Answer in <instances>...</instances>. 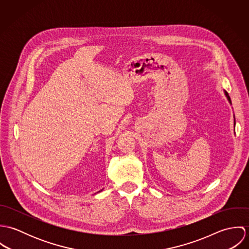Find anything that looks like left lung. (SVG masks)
<instances>
[{"mask_svg": "<svg viewBox=\"0 0 249 249\" xmlns=\"http://www.w3.org/2000/svg\"><path fill=\"white\" fill-rule=\"evenodd\" d=\"M224 95H225V97L227 98V100H228V102H229V104L231 105V100H230V97H229V95H228V93L224 90ZM234 119H235V117H234ZM234 126H235V120H234Z\"/></svg>", "mask_w": 249, "mask_h": 249, "instance_id": "1", "label": "left lung"}]
</instances>
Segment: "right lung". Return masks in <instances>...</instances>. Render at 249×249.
<instances>
[{
  "label": "right lung",
  "mask_w": 249,
  "mask_h": 249,
  "mask_svg": "<svg viewBox=\"0 0 249 249\" xmlns=\"http://www.w3.org/2000/svg\"><path fill=\"white\" fill-rule=\"evenodd\" d=\"M103 190H104V189H103ZM103 190H101V191H99V192H102V191H103Z\"/></svg>",
  "instance_id": "1"
}]
</instances>
